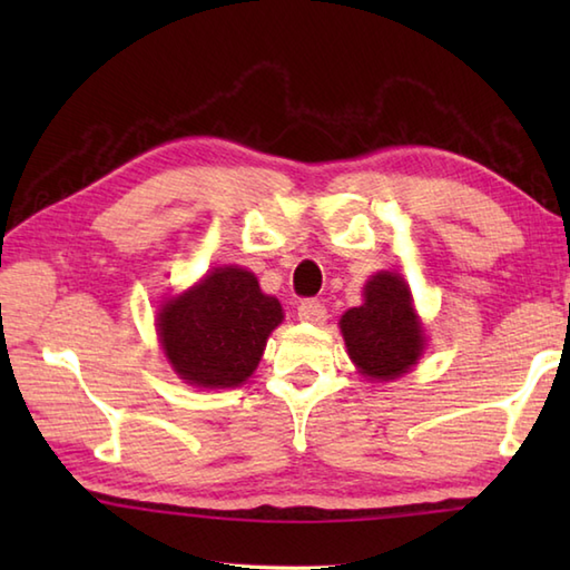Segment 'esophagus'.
Segmentation results:
<instances>
[{
    "label": "esophagus",
    "instance_id": "obj_1",
    "mask_svg": "<svg viewBox=\"0 0 570 570\" xmlns=\"http://www.w3.org/2000/svg\"><path fill=\"white\" fill-rule=\"evenodd\" d=\"M298 318L313 323V325H321L325 318H328V311L316 298H306L298 304Z\"/></svg>",
    "mask_w": 570,
    "mask_h": 570
}]
</instances>
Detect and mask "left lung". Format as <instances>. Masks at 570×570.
<instances>
[{
	"instance_id": "left-lung-1",
	"label": "left lung",
	"mask_w": 570,
	"mask_h": 570,
	"mask_svg": "<svg viewBox=\"0 0 570 570\" xmlns=\"http://www.w3.org/2000/svg\"><path fill=\"white\" fill-rule=\"evenodd\" d=\"M350 360L372 380H394L416 365L423 353V333L411 308L404 278L380 272L365 286V304L341 318Z\"/></svg>"
}]
</instances>
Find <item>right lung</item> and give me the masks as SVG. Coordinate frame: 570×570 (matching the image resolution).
I'll return each instance as SVG.
<instances>
[{
  "label": "right lung",
  "instance_id": "add662e5",
  "mask_svg": "<svg viewBox=\"0 0 570 570\" xmlns=\"http://www.w3.org/2000/svg\"><path fill=\"white\" fill-rule=\"evenodd\" d=\"M284 313L259 292L257 276L220 266L159 313L164 353L180 380L196 386H237L257 370L266 337Z\"/></svg>",
  "mask_w": 570,
  "mask_h": 570
}]
</instances>
